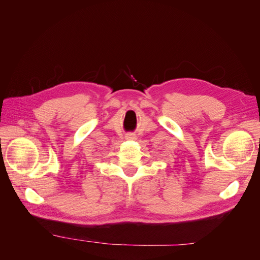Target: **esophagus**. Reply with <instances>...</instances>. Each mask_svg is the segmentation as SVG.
Returning <instances> with one entry per match:
<instances>
[{"label":"esophagus","mask_w":260,"mask_h":260,"mask_svg":"<svg viewBox=\"0 0 260 260\" xmlns=\"http://www.w3.org/2000/svg\"><path fill=\"white\" fill-rule=\"evenodd\" d=\"M125 139H127V140H136V136L133 135V133H129V135H127V137H125Z\"/></svg>","instance_id":"1"}]
</instances>
